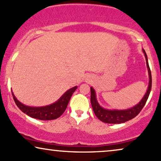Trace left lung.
<instances>
[{"instance_id":"left-lung-1","label":"left lung","mask_w":161,"mask_h":161,"mask_svg":"<svg viewBox=\"0 0 161 161\" xmlns=\"http://www.w3.org/2000/svg\"><path fill=\"white\" fill-rule=\"evenodd\" d=\"M143 52L146 58V66H147L148 73V78H149V82H148V89L146 91V93L144 95V97L142 98L139 103L135 106H133L131 108L125 109V110H117V109H107L104 108L99 104L97 102V96H96L95 90L93 87H91V103L92 105V108L95 115L98 118L99 120L105 123H111V124H119L125 123L126 121H129L130 119H133L140 112L142 108L145 105L146 101L148 98L150 91L152 89V74L151 70H150L149 65H148L147 55H146L145 50L143 49Z\"/></svg>"}]
</instances>
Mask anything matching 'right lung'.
I'll list each match as a JSON object with an SVG mask.
<instances>
[{"label": "right lung", "mask_w": 161, "mask_h": 161, "mask_svg": "<svg viewBox=\"0 0 161 161\" xmlns=\"http://www.w3.org/2000/svg\"><path fill=\"white\" fill-rule=\"evenodd\" d=\"M77 86L69 89L63 94L59 99L53 104L42 107H31L24 105L19 102L13 93V97L15 103L20 110L30 117L41 120H52L57 119L64 112L68 106L69 101L72 97L73 93L76 90Z\"/></svg>", "instance_id": "1"}]
</instances>
